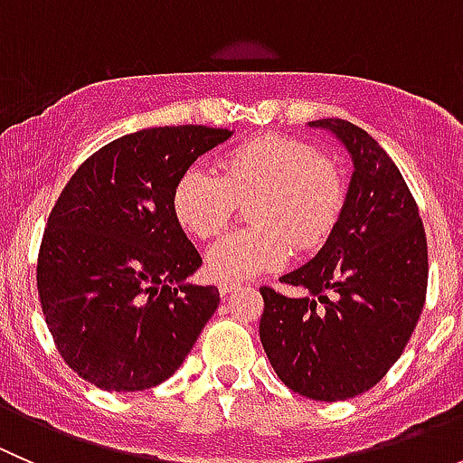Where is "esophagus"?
Listing matches in <instances>:
<instances>
[{"instance_id":"esophagus-1","label":"esophagus","mask_w":463,"mask_h":463,"mask_svg":"<svg viewBox=\"0 0 463 463\" xmlns=\"http://www.w3.org/2000/svg\"><path fill=\"white\" fill-rule=\"evenodd\" d=\"M237 288H241L240 282H219V293H222L223 298L231 296V293L237 291Z\"/></svg>"}]
</instances>
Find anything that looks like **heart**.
<instances>
[{
  "label": "heart",
  "instance_id": "obj_1",
  "mask_svg": "<svg viewBox=\"0 0 463 463\" xmlns=\"http://www.w3.org/2000/svg\"><path fill=\"white\" fill-rule=\"evenodd\" d=\"M340 167L314 143L287 134H260L219 161V175L193 165L176 179L172 213L197 240L231 223L237 203H249L253 226L214 241L205 270L222 282L258 278L287 264L291 250L311 253L331 237L345 208Z\"/></svg>",
  "mask_w": 463,
  "mask_h": 463
}]
</instances>
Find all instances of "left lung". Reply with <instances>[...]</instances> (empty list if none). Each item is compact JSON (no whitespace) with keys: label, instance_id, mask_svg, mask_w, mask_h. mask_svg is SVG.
<instances>
[{"label":"left lung","instance_id":"obj_1","mask_svg":"<svg viewBox=\"0 0 463 463\" xmlns=\"http://www.w3.org/2000/svg\"><path fill=\"white\" fill-rule=\"evenodd\" d=\"M309 128L340 138L354 175L326 244L279 278L307 296L260 288V338L288 390L345 401L374 387L403 354L426 302L428 241L399 167L365 129L340 118Z\"/></svg>","mask_w":463,"mask_h":463}]
</instances>
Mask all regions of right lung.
I'll list each match as a JSON object with an SVG mask.
<instances>
[{
    "label": "right lung",
    "instance_id": "obj_1",
    "mask_svg": "<svg viewBox=\"0 0 463 463\" xmlns=\"http://www.w3.org/2000/svg\"><path fill=\"white\" fill-rule=\"evenodd\" d=\"M228 137L179 125L116 138L51 210L37 255L42 314L64 363L100 390L167 381L217 311V288L184 282L202 255L175 219L172 190Z\"/></svg>",
    "mask_w": 463,
    "mask_h": 463
}]
</instances>
